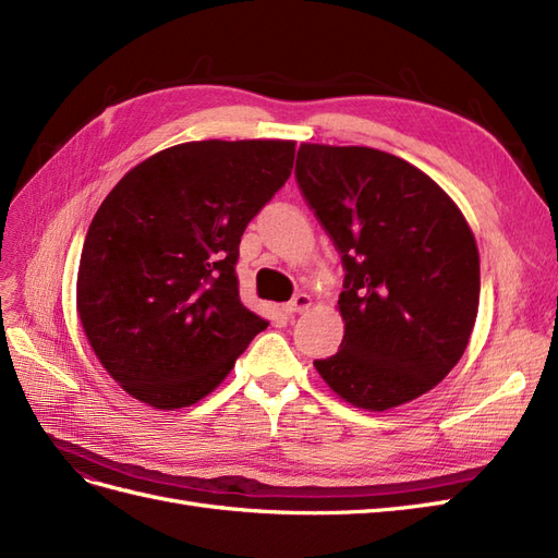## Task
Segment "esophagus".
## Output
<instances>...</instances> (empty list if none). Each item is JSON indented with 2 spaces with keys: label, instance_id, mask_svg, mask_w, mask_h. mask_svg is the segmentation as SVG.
<instances>
[{
  "label": "esophagus",
  "instance_id": "obj_1",
  "mask_svg": "<svg viewBox=\"0 0 558 558\" xmlns=\"http://www.w3.org/2000/svg\"><path fill=\"white\" fill-rule=\"evenodd\" d=\"M312 305H314L312 295H307V293H298L291 302H286V305H283V312L289 314V316H293V314L310 312V307H312Z\"/></svg>",
  "mask_w": 558,
  "mask_h": 558
}]
</instances>
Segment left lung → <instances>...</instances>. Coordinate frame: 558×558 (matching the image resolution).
<instances>
[{"instance_id":"1","label":"left lung","mask_w":558,"mask_h":558,"mask_svg":"<svg viewBox=\"0 0 558 558\" xmlns=\"http://www.w3.org/2000/svg\"><path fill=\"white\" fill-rule=\"evenodd\" d=\"M295 177L347 269L342 349L314 361L335 396L386 412L461 361L480 310V251L426 172L367 146L300 144Z\"/></svg>"}]
</instances>
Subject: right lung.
Returning a JSON list of instances; mask_svg holds the SVG:
<instances>
[{
	"mask_svg": "<svg viewBox=\"0 0 558 558\" xmlns=\"http://www.w3.org/2000/svg\"><path fill=\"white\" fill-rule=\"evenodd\" d=\"M293 158L291 140L185 142L132 167L99 205L76 312L128 396L156 410L191 408L269 326L242 305L234 263Z\"/></svg>",
	"mask_w": 558,
	"mask_h": 558,
	"instance_id": "right-lung-1",
	"label": "right lung"
}]
</instances>
